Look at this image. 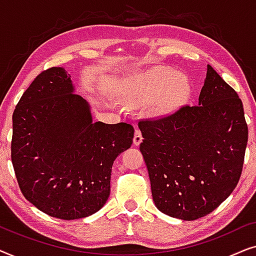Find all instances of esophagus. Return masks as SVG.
I'll return each mask as SVG.
<instances>
[{"instance_id":"esophagus-1","label":"esophagus","mask_w":256,"mask_h":256,"mask_svg":"<svg viewBox=\"0 0 256 256\" xmlns=\"http://www.w3.org/2000/svg\"><path fill=\"white\" fill-rule=\"evenodd\" d=\"M132 141H134L135 146H138L140 143L142 142V132L140 129H135V134H134V138H132Z\"/></svg>"}]
</instances>
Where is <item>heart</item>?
<instances>
[{
	"instance_id": "b5f03b06",
	"label": "heart",
	"mask_w": 256,
	"mask_h": 256,
	"mask_svg": "<svg viewBox=\"0 0 256 256\" xmlns=\"http://www.w3.org/2000/svg\"><path fill=\"white\" fill-rule=\"evenodd\" d=\"M191 93V84L186 76L171 70L157 68L142 74L126 94L128 106L136 107L156 101L160 113H170L186 102Z\"/></svg>"
}]
</instances>
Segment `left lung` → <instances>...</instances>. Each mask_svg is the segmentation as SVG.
<instances>
[{
  "mask_svg": "<svg viewBox=\"0 0 256 256\" xmlns=\"http://www.w3.org/2000/svg\"><path fill=\"white\" fill-rule=\"evenodd\" d=\"M156 208L196 220L218 208L242 171L248 127L238 93L208 65L196 106L138 122Z\"/></svg>",
  "mask_w": 256,
  "mask_h": 256,
  "instance_id": "8db88e82",
  "label": "left lung"
}]
</instances>
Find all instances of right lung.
I'll return each instance as SVG.
<instances>
[{"label": "right lung", "instance_id": "obj_1", "mask_svg": "<svg viewBox=\"0 0 256 256\" xmlns=\"http://www.w3.org/2000/svg\"><path fill=\"white\" fill-rule=\"evenodd\" d=\"M132 138L126 122H93L65 68L43 71L12 114V162L20 191L54 218L93 214L110 197L112 166Z\"/></svg>", "mask_w": 256, "mask_h": 256}]
</instances>
